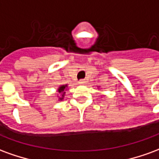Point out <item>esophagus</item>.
Here are the masks:
<instances>
[{
    "instance_id": "esophagus-1",
    "label": "esophagus",
    "mask_w": 159,
    "mask_h": 159,
    "mask_svg": "<svg viewBox=\"0 0 159 159\" xmlns=\"http://www.w3.org/2000/svg\"><path fill=\"white\" fill-rule=\"evenodd\" d=\"M85 82H86V81H85L84 79H81L78 81V83H79L80 84H83V83H85Z\"/></svg>"
}]
</instances>
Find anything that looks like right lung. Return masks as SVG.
Masks as SVG:
<instances>
[{
  "mask_svg": "<svg viewBox=\"0 0 159 159\" xmlns=\"http://www.w3.org/2000/svg\"><path fill=\"white\" fill-rule=\"evenodd\" d=\"M66 85H64V86H60L59 88V93H62V92H64V90H65V89H66ZM64 93H65V92H64V93H63V95L62 96H64ZM59 99H60V100H62L63 98H59Z\"/></svg>",
  "mask_w": 159,
  "mask_h": 159,
  "instance_id": "add662e5",
  "label": "right lung"
}]
</instances>
